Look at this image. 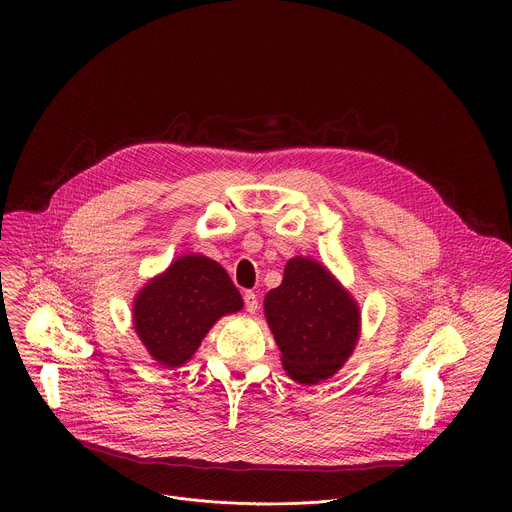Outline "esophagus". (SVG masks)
Wrapping results in <instances>:
<instances>
[{"label":"esophagus","mask_w":512,"mask_h":512,"mask_svg":"<svg viewBox=\"0 0 512 512\" xmlns=\"http://www.w3.org/2000/svg\"><path fill=\"white\" fill-rule=\"evenodd\" d=\"M243 300H245V310H247L249 314H255V312H257V308H259V300H257V294H255V291H245Z\"/></svg>","instance_id":"esophagus-1"}]
</instances>
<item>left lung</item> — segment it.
<instances>
[{"instance_id":"obj_1","label":"left lung","mask_w":512,"mask_h":512,"mask_svg":"<svg viewBox=\"0 0 512 512\" xmlns=\"http://www.w3.org/2000/svg\"><path fill=\"white\" fill-rule=\"evenodd\" d=\"M265 316L287 375L306 385L332 377L356 344V304L312 259L287 261L281 285L265 296Z\"/></svg>"}]
</instances>
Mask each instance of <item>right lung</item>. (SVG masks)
<instances>
[{
	"instance_id": "add662e5",
	"label": "right lung",
	"mask_w": 512,
	"mask_h": 512,
	"mask_svg": "<svg viewBox=\"0 0 512 512\" xmlns=\"http://www.w3.org/2000/svg\"><path fill=\"white\" fill-rule=\"evenodd\" d=\"M241 308L239 289L221 265L184 255L139 291L133 322L148 352L174 369L196 352L218 318Z\"/></svg>"
}]
</instances>
